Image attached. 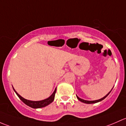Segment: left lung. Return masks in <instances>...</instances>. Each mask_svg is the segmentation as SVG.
<instances>
[{
  "label": "left lung",
  "instance_id": "obj_1",
  "mask_svg": "<svg viewBox=\"0 0 126 126\" xmlns=\"http://www.w3.org/2000/svg\"><path fill=\"white\" fill-rule=\"evenodd\" d=\"M112 89H113V88H112V89H111V90H110V91L109 92V93H107V94H106V95L105 96H104L103 98H101V99H98V100H94V101H87V100H84V99H81V98H79V97L78 96H76V97H77V98H78V100H79L81 102H84V103H85V104H94V103H96V102H99V101H101L103 100V99H104L105 98H106V97H107V96H108L109 94V93H110L111 90H112Z\"/></svg>",
  "mask_w": 126,
  "mask_h": 126
}]
</instances>
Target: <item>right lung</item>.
<instances>
[{"label":"right lung","instance_id":"add662e5","mask_svg":"<svg viewBox=\"0 0 126 126\" xmlns=\"http://www.w3.org/2000/svg\"><path fill=\"white\" fill-rule=\"evenodd\" d=\"M13 88L14 91H15V93H16V94L18 96V97L20 98V100L24 102V103L26 105H27V106H28L29 107L33 109L42 108V107H45V106H48V105H49L50 104H51V102L54 101V96H55L56 92V88L55 90H54V91L53 92V93L51 94V95L50 96H49L48 98H47V99H43V100L41 101H30L25 99L23 97H22L20 94H18L17 92L16 91L13 87Z\"/></svg>","mask_w":126,"mask_h":126}]
</instances>
